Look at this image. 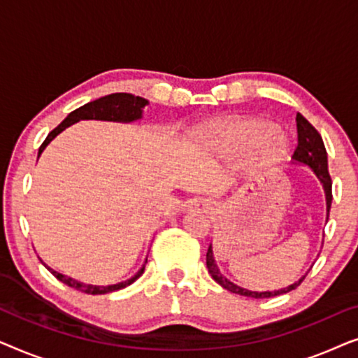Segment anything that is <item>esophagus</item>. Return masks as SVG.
<instances>
[{"mask_svg":"<svg viewBox=\"0 0 358 358\" xmlns=\"http://www.w3.org/2000/svg\"><path fill=\"white\" fill-rule=\"evenodd\" d=\"M190 210L192 212H207L208 203L203 202V200H195V202L190 203Z\"/></svg>","mask_w":358,"mask_h":358,"instance_id":"esophagus-1","label":"esophagus"}]
</instances>
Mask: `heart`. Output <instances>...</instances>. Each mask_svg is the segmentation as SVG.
<instances>
[{"instance_id": "b5f03b06", "label": "heart", "mask_w": 358, "mask_h": 358, "mask_svg": "<svg viewBox=\"0 0 358 358\" xmlns=\"http://www.w3.org/2000/svg\"><path fill=\"white\" fill-rule=\"evenodd\" d=\"M199 138L220 153L254 151L266 163H278L287 155V141L268 122L254 119L217 120L197 131Z\"/></svg>"}]
</instances>
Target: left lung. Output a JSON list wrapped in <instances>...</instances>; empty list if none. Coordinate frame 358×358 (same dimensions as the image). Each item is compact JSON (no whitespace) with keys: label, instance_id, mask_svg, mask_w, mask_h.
Returning a JSON list of instances; mask_svg holds the SVG:
<instances>
[{"label":"left lung","instance_id":"obj_1","mask_svg":"<svg viewBox=\"0 0 358 358\" xmlns=\"http://www.w3.org/2000/svg\"><path fill=\"white\" fill-rule=\"evenodd\" d=\"M296 131H298V145H296L295 153H293L292 158H293V161H296V163L306 164L308 168L315 173L316 178L320 179L322 189H324L326 210H327V217H329L331 202H332V180H331L329 171H327V153H326L324 143H322V138H321V135L317 134V130L301 114H296ZM207 268H208V273L212 275L213 280L220 283L223 288H227L228 292L238 293V295L249 296V298H272L277 295H283V293L295 290V288L300 285V283L305 280V277H306V275H303L298 282L292 283V285H288L285 288H280V290L251 292V290H248V288H243V287L236 285V283L229 282L227 277L222 275L217 262H215L212 244H210L208 251H207Z\"/></svg>","mask_w":358,"mask_h":358}]
</instances>
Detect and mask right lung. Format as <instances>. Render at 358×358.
Masks as SVG:
<instances>
[{
  "label": "right lung",
  "instance_id": "obj_1",
  "mask_svg": "<svg viewBox=\"0 0 358 358\" xmlns=\"http://www.w3.org/2000/svg\"><path fill=\"white\" fill-rule=\"evenodd\" d=\"M146 104H148V101L143 99V97L129 94V92H115V94H109V96L99 97V99H96V101L87 102V104L81 106L80 109L73 110L71 114H68L66 119L63 120L62 124L57 127V129H53L50 134L47 135L45 141H43V143L41 145V148H38V156L42 155V151L45 150V146L50 143V141L55 138L58 134H62L63 130L68 129V127L73 124H76V122H80V120H109V122H124V124H129V122L141 119V115H143V107ZM41 262H42V259H41ZM146 262L148 261H145V264ZM145 264L141 266L140 271L136 272L134 277L129 278V280L114 283V285H107V287L90 285V283L78 282V280H75V278L66 277L60 272L53 271V268L48 267L47 264H43V266H45L48 271H50L53 275L58 278V280L63 282L68 287L75 288V290L87 293V295H104V293L120 290V288H125V287H129L130 283H134L136 278L143 273Z\"/></svg>",
  "mask_w": 358,
  "mask_h": 358
}]
</instances>
